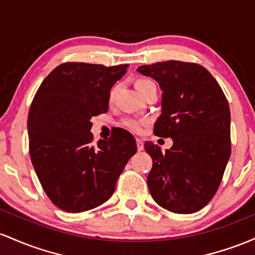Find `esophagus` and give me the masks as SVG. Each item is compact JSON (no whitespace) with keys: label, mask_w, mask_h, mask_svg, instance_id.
<instances>
[{"label":"esophagus","mask_w":255,"mask_h":255,"mask_svg":"<svg viewBox=\"0 0 255 255\" xmlns=\"http://www.w3.org/2000/svg\"><path fill=\"white\" fill-rule=\"evenodd\" d=\"M136 143H137V150H138V151L143 150V148H144V145H143V141H142V139L137 138V139H136Z\"/></svg>","instance_id":"obj_1"}]
</instances>
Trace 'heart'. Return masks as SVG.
<instances>
[{
    "label": "heart",
    "mask_w": 255,
    "mask_h": 255,
    "mask_svg": "<svg viewBox=\"0 0 255 255\" xmlns=\"http://www.w3.org/2000/svg\"><path fill=\"white\" fill-rule=\"evenodd\" d=\"M151 84H154L153 82L149 81V79H144V78H141V79H137L136 82V89L138 90V93L141 94L143 90L147 89L148 87ZM116 90L117 88H113L112 90H111L110 93V100H112L114 97V94H116ZM147 123V120L145 119H136V118H127L123 120L122 124L124 125L125 128H128L130 131H133V132H139V131L142 130V127L143 125Z\"/></svg>",
    "instance_id": "obj_1"
}]
</instances>
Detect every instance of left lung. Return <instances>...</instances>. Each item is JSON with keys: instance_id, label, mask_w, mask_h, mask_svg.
Wrapping results in <instances>:
<instances>
[{"instance_id": "left-lung-1", "label": "left lung", "mask_w": 255, "mask_h": 255, "mask_svg": "<svg viewBox=\"0 0 255 255\" xmlns=\"http://www.w3.org/2000/svg\"><path fill=\"white\" fill-rule=\"evenodd\" d=\"M162 90L161 116L154 133L173 144L161 151L144 143L153 159L148 188L156 204L173 213L204 208L218 190L231 154L230 108L213 76L193 62L170 61L139 66Z\"/></svg>"}]
</instances>
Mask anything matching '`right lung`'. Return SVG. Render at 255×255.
<instances>
[{"instance_id":"obj_1","label":"right lung","mask_w":255,"mask_h":255,"mask_svg":"<svg viewBox=\"0 0 255 255\" xmlns=\"http://www.w3.org/2000/svg\"><path fill=\"white\" fill-rule=\"evenodd\" d=\"M128 65L66 62L37 90L27 119L30 156L45 194L56 207L78 213L107 201L128 159L133 136L118 128L93 142L91 118L108 111L110 91Z\"/></svg>"}]
</instances>
